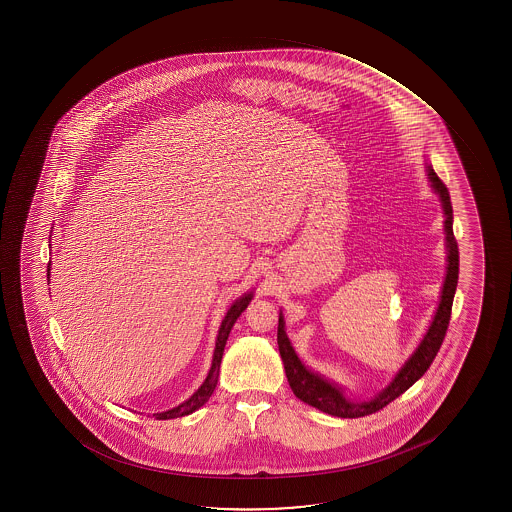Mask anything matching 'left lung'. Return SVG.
Returning <instances> with one entry per match:
<instances>
[{
	"label": "left lung",
	"mask_w": 512,
	"mask_h": 512,
	"mask_svg": "<svg viewBox=\"0 0 512 512\" xmlns=\"http://www.w3.org/2000/svg\"><path fill=\"white\" fill-rule=\"evenodd\" d=\"M427 176L430 179V186L441 198L442 210L446 217L444 220L447 249L446 280L442 285L441 302H439L430 328L427 329V333L423 336V340L420 341V345L413 352L412 357L406 360L400 371L396 372V376L388 388L382 389L381 393L374 396L372 400H348L347 396L343 394V389L338 388L335 382H329L328 379H324L316 372L309 371L306 365L300 362L297 353L290 345V340L285 335V321L280 312L277 340L288 384L299 400L318 408L321 412L341 418H359L379 412L384 406L389 405L391 401L405 393L406 389L412 388L413 384L427 372L441 348L447 326H449V319H451L454 294H456V285H458L459 251L458 242H456L453 232V205H451L449 191L430 165H427Z\"/></svg>",
	"instance_id": "8db88e82"
}]
</instances>
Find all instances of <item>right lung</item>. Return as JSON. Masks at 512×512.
Segmentation results:
<instances>
[{"mask_svg":"<svg viewBox=\"0 0 512 512\" xmlns=\"http://www.w3.org/2000/svg\"><path fill=\"white\" fill-rule=\"evenodd\" d=\"M49 268H51V263L47 265V278H49ZM251 299H253V292L242 295L241 299L235 300L234 304L230 306L229 311H227V314H225L224 321H222L220 329H218L217 343H215V352H213L212 367H210V372H208L205 382L201 384L198 391H196L189 400L184 401V403L176 406V408L167 410V412L153 413V417L157 418V420H169V418L184 417V415L196 412L198 408L205 405L206 401L210 400V396H212L213 391L217 388L218 372H220L222 355H224L225 343H227V338H229L230 329L234 326L237 318L241 316V312L246 309L247 304L251 302Z\"/></svg>","mask_w":512,"mask_h":512,"instance_id":"right-lung-1","label":"right lung"}]
</instances>
